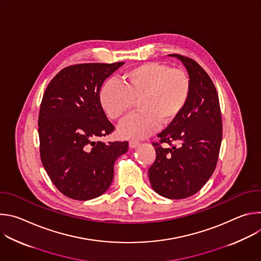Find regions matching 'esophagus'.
<instances>
[{
	"instance_id": "1",
	"label": "esophagus",
	"mask_w": 261,
	"mask_h": 261,
	"mask_svg": "<svg viewBox=\"0 0 261 261\" xmlns=\"http://www.w3.org/2000/svg\"><path fill=\"white\" fill-rule=\"evenodd\" d=\"M139 144H140V142L137 141V140H134V139H132V140L129 141V146H130L131 148H136L137 146H139Z\"/></svg>"
}]
</instances>
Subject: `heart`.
Wrapping results in <instances>:
<instances>
[{"label": "heart", "instance_id": "1", "mask_svg": "<svg viewBox=\"0 0 261 261\" xmlns=\"http://www.w3.org/2000/svg\"><path fill=\"white\" fill-rule=\"evenodd\" d=\"M191 82L181 69L160 63H145L133 67L121 77V83L106 82L100 90L99 101L104 113L114 121L123 119L138 99L140 111L119 126V134L127 139H141L153 134L163 124H170L189 100Z\"/></svg>", "mask_w": 261, "mask_h": 261}]
</instances>
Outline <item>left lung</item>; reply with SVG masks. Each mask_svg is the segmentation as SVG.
<instances>
[{
    "mask_svg": "<svg viewBox=\"0 0 261 261\" xmlns=\"http://www.w3.org/2000/svg\"><path fill=\"white\" fill-rule=\"evenodd\" d=\"M168 56L178 59L187 69L191 93L180 115L158 134L159 142H153L156 160L148 169V178L159 195L182 199L197 193L216 168L222 118L216 88L201 66L187 57ZM172 142L179 146H172Z\"/></svg>",
    "mask_w": 261,
    "mask_h": 261,
    "instance_id": "left-lung-1",
    "label": "left lung"
}]
</instances>
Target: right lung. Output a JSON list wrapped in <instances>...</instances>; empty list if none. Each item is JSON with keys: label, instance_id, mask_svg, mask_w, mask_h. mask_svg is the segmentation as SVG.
I'll return each mask as SVG.
<instances>
[{"label": "right lung", "instance_id": "1", "mask_svg": "<svg viewBox=\"0 0 261 261\" xmlns=\"http://www.w3.org/2000/svg\"><path fill=\"white\" fill-rule=\"evenodd\" d=\"M124 62L79 64L61 70L47 86L39 111L42 164L58 190L69 198L102 195L114 178L116 160L128 141L99 138L115 130L99 101L104 81Z\"/></svg>", "mask_w": 261, "mask_h": 261}]
</instances>
